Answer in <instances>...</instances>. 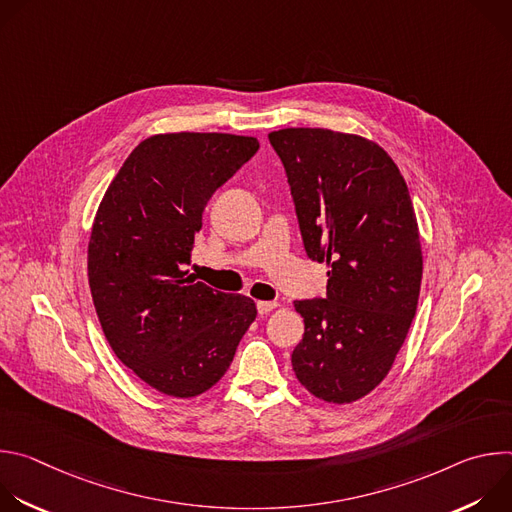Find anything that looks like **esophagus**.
I'll list each match as a JSON object with an SVG mask.
<instances>
[{
	"mask_svg": "<svg viewBox=\"0 0 512 512\" xmlns=\"http://www.w3.org/2000/svg\"><path fill=\"white\" fill-rule=\"evenodd\" d=\"M275 308H277L275 302H257V312L259 314H267V312H271Z\"/></svg>",
	"mask_w": 512,
	"mask_h": 512,
	"instance_id": "34e87169",
	"label": "esophagus"
}]
</instances>
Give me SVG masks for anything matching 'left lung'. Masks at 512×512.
Here are the masks:
<instances>
[{"label":"left lung","mask_w":512,"mask_h":512,"mask_svg":"<svg viewBox=\"0 0 512 512\" xmlns=\"http://www.w3.org/2000/svg\"><path fill=\"white\" fill-rule=\"evenodd\" d=\"M296 206L304 249L328 265L326 298L298 300V381L318 399L350 403L391 371L417 310L419 229L407 184L377 143L332 129L269 133Z\"/></svg>","instance_id":"left-lung-1"}]
</instances>
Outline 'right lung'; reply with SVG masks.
I'll return each mask as SVG.
<instances>
[{
    "label": "right lung",
    "mask_w": 512,
    "mask_h": 512,
    "mask_svg": "<svg viewBox=\"0 0 512 512\" xmlns=\"http://www.w3.org/2000/svg\"><path fill=\"white\" fill-rule=\"evenodd\" d=\"M259 150L255 137L166 133L143 139L109 184L89 241L101 328L143 383L196 397L221 381L257 316L251 298L188 275L210 196Z\"/></svg>",
    "instance_id": "add662e5"
}]
</instances>
